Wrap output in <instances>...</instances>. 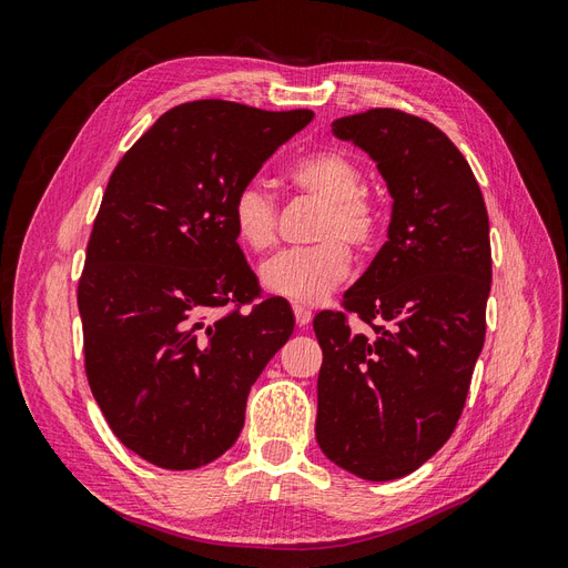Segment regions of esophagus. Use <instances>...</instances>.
<instances>
[{
    "label": "esophagus",
    "mask_w": 568,
    "mask_h": 568,
    "mask_svg": "<svg viewBox=\"0 0 568 568\" xmlns=\"http://www.w3.org/2000/svg\"><path fill=\"white\" fill-rule=\"evenodd\" d=\"M294 315H296V324L298 326H307V324H311V320H313L311 307H305L301 303H294Z\"/></svg>",
    "instance_id": "1"
}]
</instances>
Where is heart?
<instances>
[{
    "label": "heart",
    "mask_w": 568,
    "mask_h": 568,
    "mask_svg": "<svg viewBox=\"0 0 568 568\" xmlns=\"http://www.w3.org/2000/svg\"><path fill=\"white\" fill-rule=\"evenodd\" d=\"M288 182L324 203L311 248H288L257 270L267 294L315 305L346 280L351 251L369 248L382 232V211L363 192V170L346 153L326 149L307 153L288 168ZM232 227L246 251L263 253L277 242V203L263 184L246 182L234 194Z\"/></svg>",
    "instance_id": "b5f03b06"
}]
</instances>
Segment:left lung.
Returning <instances> with one entry per match:
<instances>
[{
	"instance_id": "8db88e82",
	"label": "left lung",
	"mask_w": 568,
	"mask_h": 568,
	"mask_svg": "<svg viewBox=\"0 0 568 568\" xmlns=\"http://www.w3.org/2000/svg\"><path fill=\"white\" fill-rule=\"evenodd\" d=\"M334 136L369 153L393 199L388 242L322 311L315 434L367 480L407 476L455 432L486 338L490 227L467 159L436 125L395 109L338 118Z\"/></svg>"
}]
</instances>
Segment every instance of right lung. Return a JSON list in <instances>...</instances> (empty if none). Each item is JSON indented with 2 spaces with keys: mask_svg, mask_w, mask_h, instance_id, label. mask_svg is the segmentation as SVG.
I'll use <instances>...</instances> for the list:
<instances>
[{
  "mask_svg": "<svg viewBox=\"0 0 568 568\" xmlns=\"http://www.w3.org/2000/svg\"><path fill=\"white\" fill-rule=\"evenodd\" d=\"M311 120L307 109L189 101L106 184L78 284L84 372L118 440L156 467L199 469L227 453L251 386L294 334L284 298L250 304L261 286L230 209Z\"/></svg>",
  "mask_w": 568,
  "mask_h": 568,
  "instance_id": "1",
  "label": "right lung"
}]
</instances>
